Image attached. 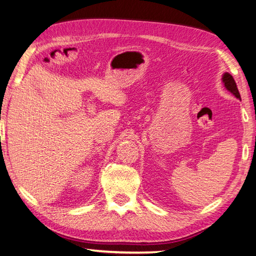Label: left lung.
<instances>
[{
    "mask_svg": "<svg viewBox=\"0 0 256 256\" xmlns=\"http://www.w3.org/2000/svg\"><path fill=\"white\" fill-rule=\"evenodd\" d=\"M222 80H223V82H224L225 88H226L232 94H234L238 98L241 100V95H240V92H238V86H236V83H235L232 75L230 74V73H224Z\"/></svg>",
    "mask_w": 256,
    "mask_h": 256,
    "instance_id": "8db88e82",
    "label": "left lung"
}]
</instances>
